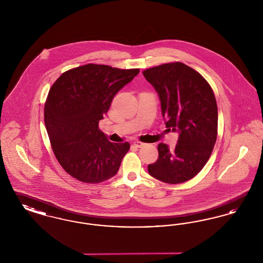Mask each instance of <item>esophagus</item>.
Returning <instances> with one entry per match:
<instances>
[{
	"label": "esophagus",
	"mask_w": 263,
	"mask_h": 263,
	"mask_svg": "<svg viewBox=\"0 0 263 263\" xmlns=\"http://www.w3.org/2000/svg\"><path fill=\"white\" fill-rule=\"evenodd\" d=\"M133 145H134V146H136L137 148H141V147H143L145 144H144V143H142V142H140V141H138V140H135V141L133 142Z\"/></svg>",
	"instance_id": "34e87169"
}]
</instances>
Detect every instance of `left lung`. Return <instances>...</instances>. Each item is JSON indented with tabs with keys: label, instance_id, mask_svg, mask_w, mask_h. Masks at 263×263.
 <instances>
[{
	"label": "left lung",
	"instance_id": "left-lung-1",
	"mask_svg": "<svg viewBox=\"0 0 263 263\" xmlns=\"http://www.w3.org/2000/svg\"><path fill=\"white\" fill-rule=\"evenodd\" d=\"M143 75L159 95L166 128L179 133L175 149L158 145L159 158L148 172L165 183L187 181L204 167L217 140L218 107L212 88L183 63L156 66Z\"/></svg>",
	"mask_w": 263,
	"mask_h": 263
}]
</instances>
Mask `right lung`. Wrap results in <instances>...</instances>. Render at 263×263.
Listing matches in <instances>:
<instances>
[{
	"label": "right lung",
	"instance_id": "right-lung-1",
	"mask_svg": "<svg viewBox=\"0 0 263 263\" xmlns=\"http://www.w3.org/2000/svg\"><path fill=\"white\" fill-rule=\"evenodd\" d=\"M139 72L87 64L63 73L51 87L45 127L57 161L76 179L100 183L117 174L130 144L108 141L99 122L114 96Z\"/></svg>",
	"mask_w": 263,
	"mask_h": 263
}]
</instances>
